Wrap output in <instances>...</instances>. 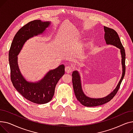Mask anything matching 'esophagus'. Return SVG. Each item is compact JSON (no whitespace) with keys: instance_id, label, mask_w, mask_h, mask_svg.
Listing matches in <instances>:
<instances>
[{"instance_id":"1","label":"esophagus","mask_w":133,"mask_h":133,"mask_svg":"<svg viewBox=\"0 0 133 133\" xmlns=\"http://www.w3.org/2000/svg\"><path fill=\"white\" fill-rule=\"evenodd\" d=\"M73 71V68L71 66H67L65 67V71L67 73H71Z\"/></svg>"}]
</instances>
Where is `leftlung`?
<instances>
[{
  "label": "left lung",
  "mask_w": 133,
  "mask_h": 133,
  "mask_svg": "<svg viewBox=\"0 0 133 133\" xmlns=\"http://www.w3.org/2000/svg\"><path fill=\"white\" fill-rule=\"evenodd\" d=\"M104 39L107 45H114L120 50L121 57H122V74L121 78L118 83V84L113 91L110 93L108 95L102 98H91L87 96L83 93L82 87L80 76L79 72L76 71L72 73V82L73 86L74 92L77 100L82 104L86 107H95L100 106L104 103L110 101L112 99L114 96L117 93L118 89L120 88L121 82L124 78L125 72V53L124 48L122 45L119 37H118L117 32L113 29H110L109 27L104 26Z\"/></svg>",
  "instance_id": "obj_1"
}]
</instances>
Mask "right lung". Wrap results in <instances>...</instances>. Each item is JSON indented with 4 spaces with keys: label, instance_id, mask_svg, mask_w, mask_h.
<instances>
[{
    "label": "right lung",
    "instance_id": "1",
    "mask_svg": "<svg viewBox=\"0 0 133 133\" xmlns=\"http://www.w3.org/2000/svg\"><path fill=\"white\" fill-rule=\"evenodd\" d=\"M50 24V22L35 20L25 25L13 38L9 53L11 80L13 86L26 99L37 104L46 103L52 100L55 86L65 74V66L61 65L50 70L38 82H28L20 73L17 55L27 40L43 33Z\"/></svg>",
    "mask_w": 133,
    "mask_h": 133
}]
</instances>
